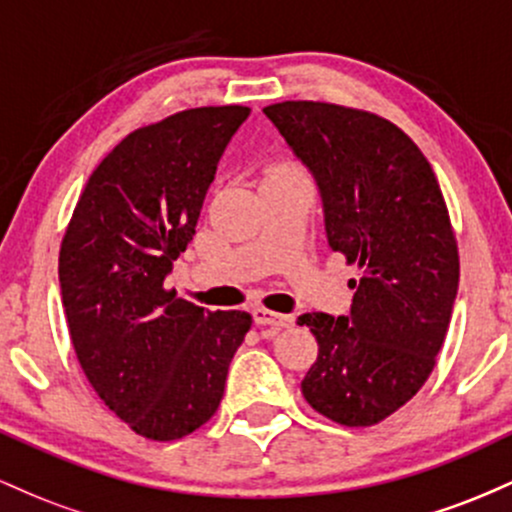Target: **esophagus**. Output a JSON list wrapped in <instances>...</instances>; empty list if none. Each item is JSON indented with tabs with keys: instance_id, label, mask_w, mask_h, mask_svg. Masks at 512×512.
Returning <instances> with one entry per match:
<instances>
[{
	"instance_id": "obj_1",
	"label": "esophagus",
	"mask_w": 512,
	"mask_h": 512,
	"mask_svg": "<svg viewBox=\"0 0 512 512\" xmlns=\"http://www.w3.org/2000/svg\"><path fill=\"white\" fill-rule=\"evenodd\" d=\"M252 320H255L257 325L274 327V330H281V327H291L293 325V315L274 313V310H267V308L252 310Z\"/></svg>"
}]
</instances>
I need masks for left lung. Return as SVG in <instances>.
I'll return each mask as SVG.
<instances>
[{
    "instance_id": "obj_1",
    "label": "left lung",
    "mask_w": 512,
    "mask_h": 512,
    "mask_svg": "<svg viewBox=\"0 0 512 512\" xmlns=\"http://www.w3.org/2000/svg\"><path fill=\"white\" fill-rule=\"evenodd\" d=\"M264 115L315 178L330 248L361 269L349 315L298 317L320 344L303 397L337 424L373 426L421 390L448 332L460 257L443 192L383 117L313 101Z\"/></svg>"
}]
</instances>
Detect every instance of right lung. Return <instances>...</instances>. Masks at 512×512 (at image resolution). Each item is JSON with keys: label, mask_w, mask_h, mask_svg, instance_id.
Returning <instances> with one entry per match:
<instances>
[{"label": "right lung", "mask_w": 512, "mask_h": 512, "mask_svg": "<svg viewBox=\"0 0 512 512\" xmlns=\"http://www.w3.org/2000/svg\"><path fill=\"white\" fill-rule=\"evenodd\" d=\"M250 108L170 115L127 134L88 178L60 250L69 337L88 383L139 436L178 440L219 409L252 317L163 289Z\"/></svg>", "instance_id": "1"}]
</instances>
